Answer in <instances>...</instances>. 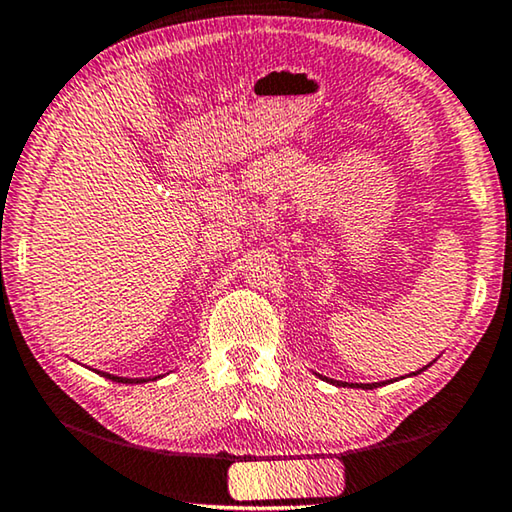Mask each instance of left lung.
Listing matches in <instances>:
<instances>
[{
    "instance_id": "obj_1",
    "label": "left lung",
    "mask_w": 512,
    "mask_h": 512,
    "mask_svg": "<svg viewBox=\"0 0 512 512\" xmlns=\"http://www.w3.org/2000/svg\"><path fill=\"white\" fill-rule=\"evenodd\" d=\"M427 367H429V365H427ZM427 367L418 369V372H413L411 376H416V374H420V372H425ZM325 381H328V379H325ZM332 383H335V385H348V383H342V381H332ZM351 385H353V388H362V390H374V388H379L381 383H351Z\"/></svg>"
}]
</instances>
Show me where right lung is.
<instances>
[{"label":"right lung","mask_w":512,"mask_h":512,"mask_svg":"<svg viewBox=\"0 0 512 512\" xmlns=\"http://www.w3.org/2000/svg\"><path fill=\"white\" fill-rule=\"evenodd\" d=\"M101 376H106L110 381H117V383H147V381H157L159 376H154V379H124V376H115V374H106V372H99Z\"/></svg>","instance_id":"add662e5"}]
</instances>
